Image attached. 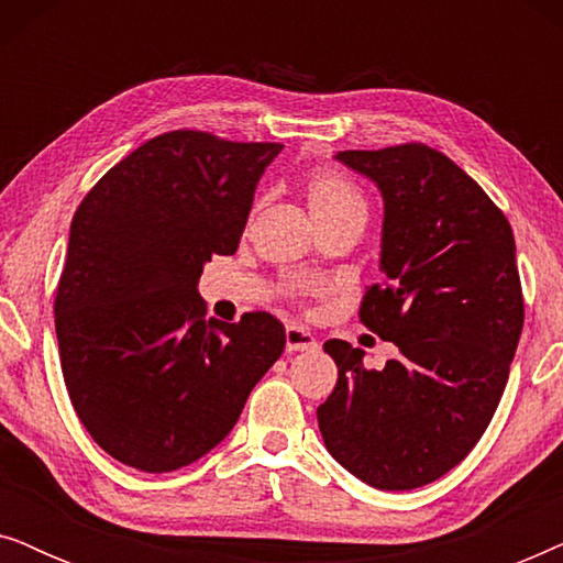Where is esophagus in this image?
Instances as JSON below:
<instances>
[{
  "label": "esophagus",
  "instance_id": "34e87169",
  "mask_svg": "<svg viewBox=\"0 0 563 563\" xmlns=\"http://www.w3.org/2000/svg\"><path fill=\"white\" fill-rule=\"evenodd\" d=\"M312 349H318V341H314L312 333H307V330L299 325H287V351H312Z\"/></svg>",
  "mask_w": 563,
  "mask_h": 563
}]
</instances>
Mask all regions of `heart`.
Instances as JSON below:
<instances>
[{
    "label": "heart",
    "mask_w": 563,
    "mask_h": 563,
    "mask_svg": "<svg viewBox=\"0 0 563 563\" xmlns=\"http://www.w3.org/2000/svg\"><path fill=\"white\" fill-rule=\"evenodd\" d=\"M307 205H310L314 222L343 218V214H361L366 218V199L349 176L333 172V168H318L305 181ZM305 289H312L307 284Z\"/></svg>",
    "instance_id": "1"
}]
</instances>
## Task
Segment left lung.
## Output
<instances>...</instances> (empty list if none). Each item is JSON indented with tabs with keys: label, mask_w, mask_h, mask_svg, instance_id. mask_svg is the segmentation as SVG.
<instances>
[{
	"label": "left lung",
	"mask_w": 563,
	"mask_h": 563,
	"mask_svg": "<svg viewBox=\"0 0 563 563\" xmlns=\"http://www.w3.org/2000/svg\"><path fill=\"white\" fill-rule=\"evenodd\" d=\"M335 161L382 191L387 282L358 314L399 356L376 372L351 343L322 345L338 382L318 426L361 482L418 489L466 459L505 391L526 318L512 228L472 176L422 143Z\"/></svg>",
	"instance_id": "1"
}]
</instances>
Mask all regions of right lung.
I'll return each mask as SVG.
<instances>
[{
	"mask_svg": "<svg viewBox=\"0 0 563 563\" xmlns=\"http://www.w3.org/2000/svg\"><path fill=\"white\" fill-rule=\"evenodd\" d=\"M279 143L174 130L143 143L84 197L56 291L68 397L120 464L164 474L228 438L282 356L268 312L205 320L197 284L233 256Z\"/></svg>",
	"mask_w": 563,
	"mask_h": 563,
	"instance_id": "obj_1",
	"label": "right lung"
}]
</instances>
